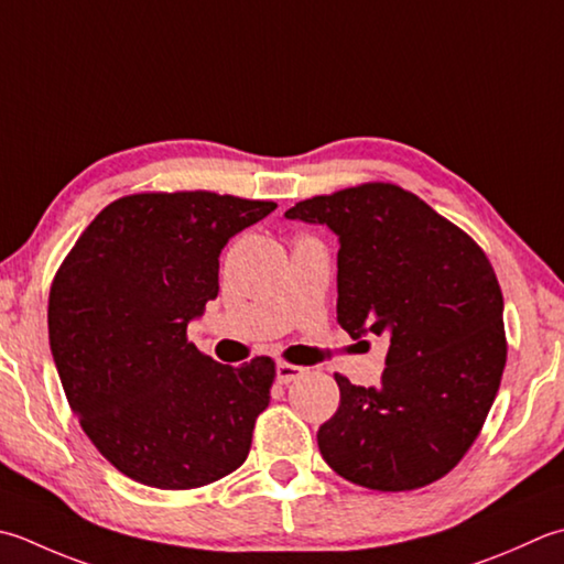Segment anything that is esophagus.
<instances>
[{"label": "esophagus", "mask_w": 564, "mask_h": 564, "mask_svg": "<svg viewBox=\"0 0 564 564\" xmlns=\"http://www.w3.org/2000/svg\"><path fill=\"white\" fill-rule=\"evenodd\" d=\"M305 369L297 367V364H289V361H279V367H275V381L279 383H291L297 377H303Z\"/></svg>", "instance_id": "obj_1"}]
</instances>
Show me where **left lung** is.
Instances as JSON below:
<instances>
[{"label": "left lung", "mask_w": 564, "mask_h": 564, "mask_svg": "<svg viewBox=\"0 0 564 564\" xmlns=\"http://www.w3.org/2000/svg\"><path fill=\"white\" fill-rule=\"evenodd\" d=\"M285 217L339 237L337 323L349 337L391 339L377 389L335 373L339 408L317 430L319 455L373 491L443 479L487 421L509 351L487 253L393 183L315 195Z\"/></svg>", "instance_id": "8db88e82"}]
</instances>
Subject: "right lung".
<instances>
[{
    "mask_svg": "<svg viewBox=\"0 0 564 564\" xmlns=\"http://www.w3.org/2000/svg\"><path fill=\"white\" fill-rule=\"evenodd\" d=\"M271 200L207 191L109 203L55 271L48 339L65 399L109 465L153 489H197L247 459L275 364L227 367L187 341L219 291V253Z\"/></svg>",
    "mask_w": 564,
    "mask_h": 564,
    "instance_id": "add662e5",
    "label": "right lung"
}]
</instances>
